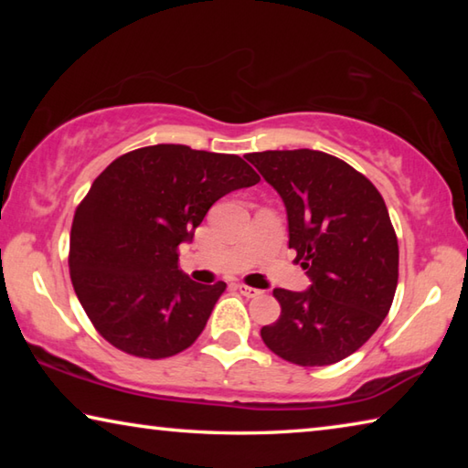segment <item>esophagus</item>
Segmentation results:
<instances>
[{
	"label": "esophagus",
	"instance_id": "1",
	"mask_svg": "<svg viewBox=\"0 0 468 468\" xmlns=\"http://www.w3.org/2000/svg\"><path fill=\"white\" fill-rule=\"evenodd\" d=\"M237 289H239V292L245 297H260V295H262V291L248 287V284H243V282H237Z\"/></svg>",
	"mask_w": 468,
	"mask_h": 468
}]
</instances>
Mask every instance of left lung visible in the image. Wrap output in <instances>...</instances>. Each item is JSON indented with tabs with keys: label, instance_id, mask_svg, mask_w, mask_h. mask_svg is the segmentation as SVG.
Here are the masks:
<instances>
[{
	"label": "left lung",
	"instance_id": "obj_1",
	"mask_svg": "<svg viewBox=\"0 0 468 468\" xmlns=\"http://www.w3.org/2000/svg\"><path fill=\"white\" fill-rule=\"evenodd\" d=\"M282 197L289 248L307 291L274 289L279 320L260 330L272 353L303 367L332 366L369 340L399 284V241L376 186L320 150L245 156Z\"/></svg>",
	"mask_w": 468,
	"mask_h": 468
}]
</instances>
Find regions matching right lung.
<instances>
[{
  "label": "right lung",
  "mask_w": 468,
  "mask_h": 468,
  "mask_svg": "<svg viewBox=\"0 0 468 468\" xmlns=\"http://www.w3.org/2000/svg\"><path fill=\"white\" fill-rule=\"evenodd\" d=\"M260 181L241 156L156 144L115 158L78 204L69 276L99 335L142 359L173 357L200 336L227 284L179 271V245L218 197Z\"/></svg>",
  "instance_id": "obj_1"
}]
</instances>
